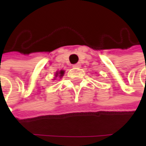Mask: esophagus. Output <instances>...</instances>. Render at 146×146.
<instances>
[{
  "instance_id": "esophagus-1",
  "label": "esophagus",
  "mask_w": 146,
  "mask_h": 146,
  "mask_svg": "<svg viewBox=\"0 0 146 146\" xmlns=\"http://www.w3.org/2000/svg\"><path fill=\"white\" fill-rule=\"evenodd\" d=\"M81 66V63L80 62H78V63H76L73 66V67H75V68H80Z\"/></svg>"
}]
</instances>
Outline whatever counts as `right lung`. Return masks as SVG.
<instances>
[{
	"label": "right lung",
	"instance_id": "add662e5",
	"mask_svg": "<svg viewBox=\"0 0 146 146\" xmlns=\"http://www.w3.org/2000/svg\"><path fill=\"white\" fill-rule=\"evenodd\" d=\"M64 70H61L60 71H57L56 73H55V77H58V76H59L60 78H62V76H63V75H64Z\"/></svg>",
	"mask_w": 146,
	"mask_h": 146
}]
</instances>
